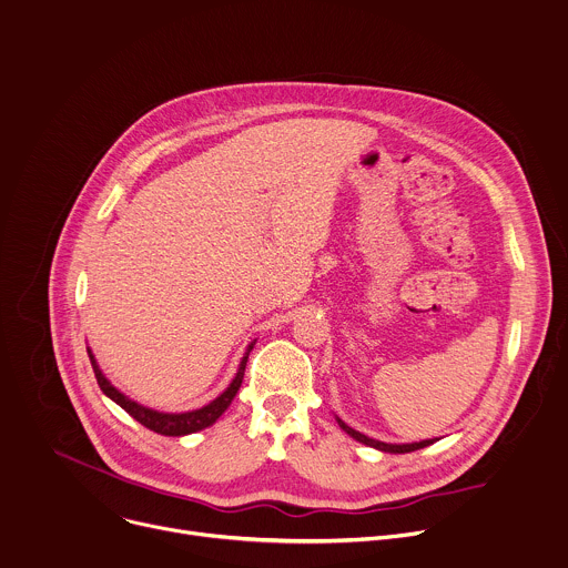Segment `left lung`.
Returning <instances> with one entry per match:
<instances>
[{
  "mask_svg": "<svg viewBox=\"0 0 568 568\" xmlns=\"http://www.w3.org/2000/svg\"><path fill=\"white\" fill-rule=\"evenodd\" d=\"M336 422H338V426L352 437V439H356L358 444H365V446H372V448H376V450H382V453H395V455H399V453H413V450H419V448H426V446H430V444H435L437 439H424V442H415V444H386V442H376V439H369V437H365L363 433H358V430H354V428H349L347 424H343L338 417H336Z\"/></svg>",
  "mask_w": 568,
  "mask_h": 568,
  "instance_id": "1",
  "label": "left lung"
}]
</instances>
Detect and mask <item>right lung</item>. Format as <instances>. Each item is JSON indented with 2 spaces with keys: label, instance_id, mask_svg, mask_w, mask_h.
I'll return each instance as SVG.
<instances>
[{
  "label": "right lung",
  "instance_id": "add662e5",
  "mask_svg": "<svg viewBox=\"0 0 568 568\" xmlns=\"http://www.w3.org/2000/svg\"><path fill=\"white\" fill-rule=\"evenodd\" d=\"M254 343L247 347L241 365H239V372L234 376V382L227 386V390L216 397L212 404L199 408V410H192V413H158V410H151L146 406H140L138 402L124 397L118 388L111 386V382L106 379V376L102 374L95 356L89 352V358H91V365H93V372H95V379H98V386L100 390L113 399L122 410H126L135 422H140L144 428L158 433V435H164V437H182V435H192V433H199L212 424H216V419L227 410V406L234 402L241 384H243V374H245V365H247V358H250V352H252Z\"/></svg>",
  "mask_w": 568,
  "mask_h": 568
}]
</instances>
